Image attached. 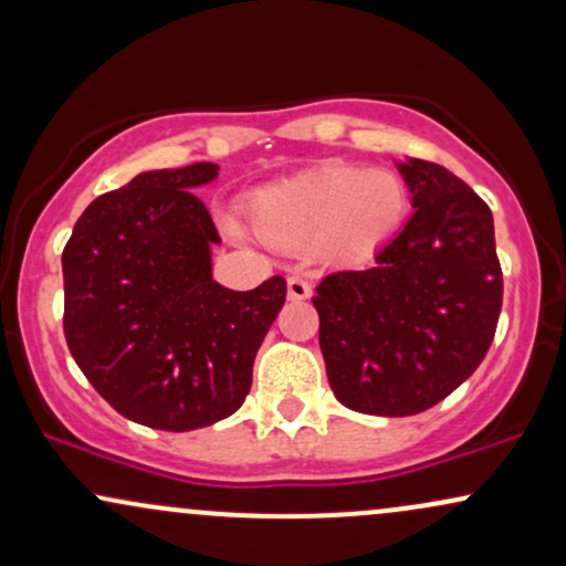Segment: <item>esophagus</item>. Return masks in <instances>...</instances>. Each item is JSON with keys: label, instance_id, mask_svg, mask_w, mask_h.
I'll use <instances>...</instances> for the list:
<instances>
[{"label": "esophagus", "instance_id": "1", "mask_svg": "<svg viewBox=\"0 0 566 566\" xmlns=\"http://www.w3.org/2000/svg\"><path fill=\"white\" fill-rule=\"evenodd\" d=\"M311 282L301 274H292L287 276V295L292 297V301H305V297L311 295Z\"/></svg>", "mask_w": 566, "mask_h": 566}]
</instances>
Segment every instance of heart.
<instances>
[{"label":"heart","mask_w":566,"mask_h":566,"mask_svg":"<svg viewBox=\"0 0 566 566\" xmlns=\"http://www.w3.org/2000/svg\"><path fill=\"white\" fill-rule=\"evenodd\" d=\"M407 186L388 170L324 167L269 188L252 205L263 239L279 247L322 244L335 258H361L399 229Z\"/></svg>","instance_id":"1"}]
</instances>
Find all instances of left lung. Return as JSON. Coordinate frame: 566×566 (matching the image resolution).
<instances>
[{"label":"left lung","mask_w":566,"mask_h":566,"mask_svg":"<svg viewBox=\"0 0 566 566\" xmlns=\"http://www.w3.org/2000/svg\"><path fill=\"white\" fill-rule=\"evenodd\" d=\"M412 218L369 269L316 287L319 346L340 405L407 418L447 399L482 365L503 305L490 207L447 167L399 165Z\"/></svg>","instance_id":"obj_1"}]
</instances>
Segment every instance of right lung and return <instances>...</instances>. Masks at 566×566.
<instances>
[{
    "label": "right lung",
    "mask_w": 566,
    "mask_h": 566,
    "mask_svg": "<svg viewBox=\"0 0 566 566\" xmlns=\"http://www.w3.org/2000/svg\"><path fill=\"white\" fill-rule=\"evenodd\" d=\"M218 165L140 172L97 197L63 250V333L84 378L133 423L193 431L229 418L287 297L282 276L212 279L220 242L197 188Z\"/></svg>",
    "instance_id": "obj_1"
}]
</instances>
